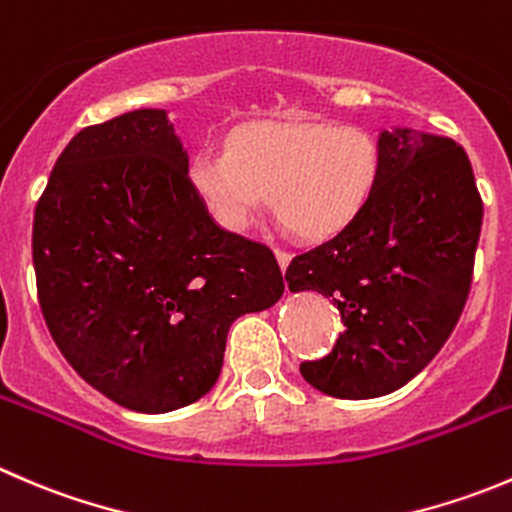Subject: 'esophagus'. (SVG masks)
Wrapping results in <instances>:
<instances>
[{
    "label": "esophagus",
    "mask_w": 512,
    "mask_h": 512,
    "mask_svg": "<svg viewBox=\"0 0 512 512\" xmlns=\"http://www.w3.org/2000/svg\"><path fill=\"white\" fill-rule=\"evenodd\" d=\"M275 257H277V262H280V270L285 272L287 265H290L292 255H290V252H287V250H280V247H275Z\"/></svg>",
    "instance_id": "esophagus-1"
}]
</instances>
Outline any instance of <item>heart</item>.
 Masks as SVG:
<instances>
[{"label": "heart", "instance_id": "b5f03b06", "mask_svg": "<svg viewBox=\"0 0 512 512\" xmlns=\"http://www.w3.org/2000/svg\"><path fill=\"white\" fill-rule=\"evenodd\" d=\"M380 175L375 137L357 124L252 122L225 152H200L190 182L225 230L240 232L272 197L275 215L305 240L350 225Z\"/></svg>", "mask_w": 512, "mask_h": 512}]
</instances>
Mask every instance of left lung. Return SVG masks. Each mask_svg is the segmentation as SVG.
Returning a JSON list of instances; mask_svg holds the SVG:
<instances>
[{"instance_id":"1","label":"left lung","mask_w":512,"mask_h":512,"mask_svg":"<svg viewBox=\"0 0 512 512\" xmlns=\"http://www.w3.org/2000/svg\"><path fill=\"white\" fill-rule=\"evenodd\" d=\"M380 175L360 215L292 257V292L315 290L345 330L330 355L302 362L312 388L342 400L403 388L440 352L463 312L483 200L460 145L428 132L382 130Z\"/></svg>"}]
</instances>
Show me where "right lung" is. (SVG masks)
<instances>
[{
  "label": "right lung",
  "mask_w": 512,
  "mask_h": 512,
  "mask_svg": "<svg viewBox=\"0 0 512 512\" xmlns=\"http://www.w3.org/2000/svg\"><path fill=\"white\" fill-rule=\"evenodd\" d=\"M32 260L62 355L137 413L210 393L232 322L285 290L270 247L210 217L165 109L119 114L69 140L34 210Z\"/></svg>",
  "instance_id": "obj_1"
}]
</instances>
